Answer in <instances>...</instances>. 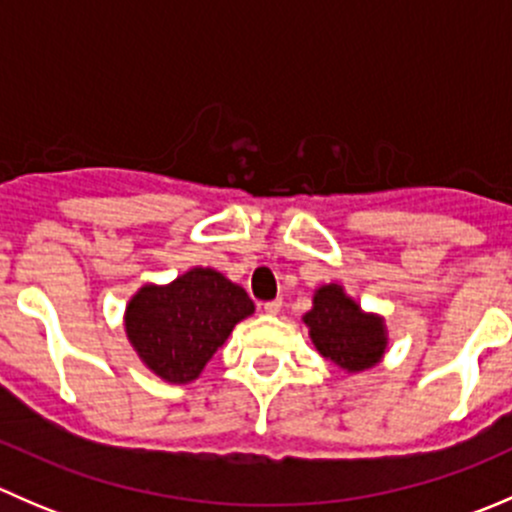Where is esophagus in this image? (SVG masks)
I'll return each instance as SVG.
<instances>
[{"mask_svg":"<svg viewBox=\"0 0 512 512\" xmlns=\"http://www.w3.org/2000/svg\"><path fill=\"white\" fill-rule=\"evenodd\" d=\"M262 309H265L267 314H277L282 309V299H270V302L262 304Z\"/></svg>","mask_w":512,"mask_h":512,"instance_id":"obj_1","label":"esophagus"}]
</instances>
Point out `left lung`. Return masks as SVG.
Listing matches in <instances>:
<instances>
[{
  "label": "left lung",
  "instance_id": "obj_1",
  "mask_svg": "<svg viewBox=\"0 0 512 512\" xmlns=\"http://www.w3.org/2000/svg\"><path fill=\"white\" fill-rule=\"evenodd\" d=\"M314 347L347 371H364L381 359L386 349L384 324L349 299L339 285H327L314 294L312 312L304 314Z\"/></svg>",
  "mask_w": 512,
  "mask_h": 512
}]
</instances>
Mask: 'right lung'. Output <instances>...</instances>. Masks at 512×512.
Wrapping results in <instances>:
<instances>
[{
    "instance_id": "1",
    "label": "right lung",
    "mask_w": 512,
    "mask_h": 512,
    "mask_svg": "<svg viewBox=\"0 0 512 512\" xmlns=\"http://www.w3.org/2000/svg\"><path fill=\"white\" fill-rule=\"evenodd\" d=\"M252 312L245 289L220 272L195 267L168 287H143L126 309V332L148 369L185 384Z\"/></svg>"
}]
</instances>
